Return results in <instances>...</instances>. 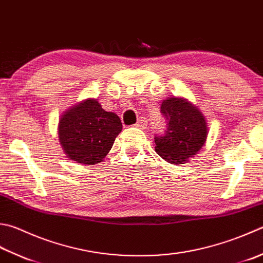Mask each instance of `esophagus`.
I'll return each mask as SVG.
<instances>
[{
	"mask_svg": "<svg viewBox=\"0 0 263 263\" xmlns=\"http://www.w3.org/2000/svg\"><path fill=\"white\" fill-rule=\"evenodd\" d=\"M146 126H147V122H146V120H145L144 118H140V119H138L137 122H136V125H135V127L142 128V129H145Z\"/></svg>",
	"mask_w": 263,
	"mask_h": 263,
	"instance_id": "1",
	"label": "esophagus"
}]
</instances>
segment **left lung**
I'll list each match as a JSON object with an SVG mask.
<instances>
[{"instance_id":"1","label":"left lung","mask_w":263,"mask_h":263,"mask_svg":"<svg viewBox=\"0 0 263 263\" xmlns=\"http://www.w3.org/2000/svg\"><path fill=\"white\" fill-rule=\"evenodd\" d=\"M160 111L167 120V130L156 136V152L173 165L184 163L205 145L209 125L202 112L182 97H168Z\"/></svg>"}]
</instances>
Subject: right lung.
Instances as JSON below:
<instances>
[{"instance_id":"1","label":"right lung","mask_w":263,"mask_h":263,"mask_svg":"<svg viewBox=\"0 0 263 263\" xmlns=\"http://www.w3.org/2000/svg\"><path fill=\"white\" fill-rule=\"evenodd\" d=\"M122 129L120 118L106 112L95 98H87L63 112L58 140L64 153L81 165L100 163Z\"/></svg>"}]
</instances>
